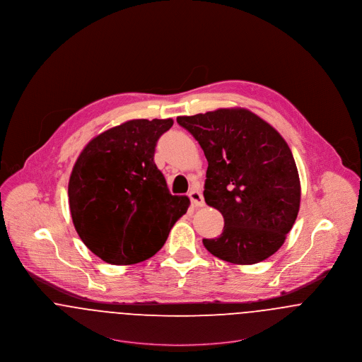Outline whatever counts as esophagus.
Masks as SVG:
<instances>
[{
    "label": "esophagus",
    "mask_w": 362,
    "mask_h": 362,
    "mask_svg": "<svg viewBox=\"0 0 362 362\" xmlns=\"http://www.w3.org/2000/svg\"><path fill=\"white\" fill-rule=\"evenodd\" d=\"M189 197H190L192 206H195V208L204 206V197H202V194L198 192V190H192L190 194H189Z\"/></svg>",
    "instance_id": "obj_1"
}]
</instances>
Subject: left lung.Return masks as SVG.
I'll use <instances>...</instances> for the list:
<instances>
[{
	"mask_svg": "<svg viewBox=\"0 0 362 362\" xmlns=\"http://www.w3.org/2000/svg\"><path fill=\"white\" fill-rule=\"evenodd\" d=\"M176 122L204 150L205 202L224 217L221 235L202 240L206 250L239 265L276 253L300 202L297 165L283 136L243 107L179 116Z\"/></svg>",
	"mask_w": 362,
	"mask_h": 362,
	"instance_id": "left-lung-1",
	"label": "left lung"
}]
</instances>
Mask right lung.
<instances>
[{
  "mask_svg": "<svg viewBox=\"0 0 362 362\" xmlns=\"http://www.w3.org/2000/svg\"><path fill=\"white\" fill-rule=\"evenodd\" d=\"M172 119H136L93 138L68 183L69 211L86 246L103 261L131 265L156 255L190 199L172 195L154 164Z\"/></svg>",
  "mask_w": 362,
  "mask_h": 362,
  "instance_id": "1",
  "label": "right lung"
}]
</instances>
